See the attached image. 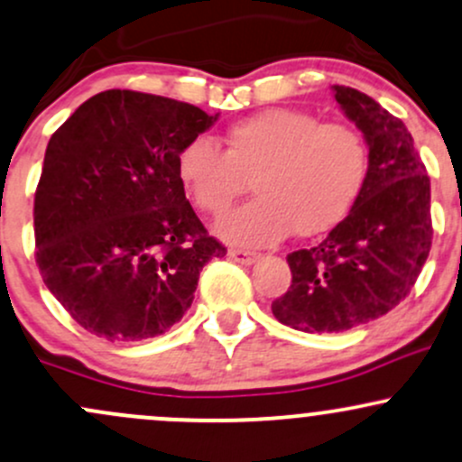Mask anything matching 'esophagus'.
Listing matches in <instances>:
<instances>
[{
  "label": "esophagus",
  "instance_id": "1",
  "mask_svg": "<svg viewBox=\"0 0 462 462\" xmlns=\"http://www.w3.org/2000/svg\"><path fill=\"white\" fill-rule=\"evenodd\" d=\"M227 256H230L232 261L241 263V265H252V263H256L258 258L256 252H247V250H230L227 252Z\"/></svg>",
  "mask_w": 462,
  "mask_h": 462
}]
</instances>
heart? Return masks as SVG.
<instances>
[{"label": "heart", "instance_id": "b5f03b06", "mask_svg": "<svg viewBox=\"0 0 462 462\" xmlns=\"http://www.w3.org/2000/svg\"><path fill=\"white\" fill-rule=\"evenodd\" d=\"M177 175L210 217L226 215L252 177L258 197L227 215L219 235L258 247L291 230L302 239L324 235L346 219L366 186L368 146L353 126L273 107L227 126L223 149L208 138L186 142Z\"/></svg>", "mask_w": 462, "mask_h": 462}]
</instances>
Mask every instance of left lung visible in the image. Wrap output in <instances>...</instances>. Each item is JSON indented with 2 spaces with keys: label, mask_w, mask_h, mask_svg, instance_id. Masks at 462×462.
I'll return each instance as SVG.
<instances>
[{
  "label": "left lung",
  "mask_w": 462,
  "mask_h": 462,
  "mask_svg": "<svg viewBox=\"0 0 462 462\" xmlns=\"http://www.w3.org/2000/svg\"><path fill=\"white\" fill-rule=\"evenodd\" d=\"M333 96L364 134L368 177L320 245L287 254L291 285L272 313L305 333H342L386 316L414 287L432 247L430 177L410 131L362 91L333 85Z\"/></svg>",
  "instance_id": "left-lung-1"
}]
</instances>
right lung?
Wrapping results in <instances>:
<instances>
[{
    "label": "right lung",
    "instance_id": "1",
    "mask_svg": "<svg viewBox=\"0 0 462 462\" xmlns=\"http://www.w3.org/2000/svg\"><path fill=\"white\" fill-rule=\"evenodd\" d=\"M215 120L164 96L107 89L50 138L34 256L45 287L94 336H162L189 311L206 263L226 256L177 175L181 146Z\"/></svg>",
    "mask_w": 462,
    "mask_h": 462
}]
</instances>
